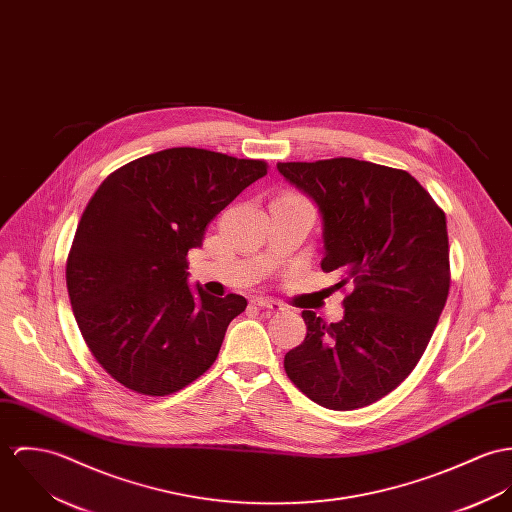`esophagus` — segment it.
I'll list each match as a JSON object with an SVG mask.
<instances>
[{
    "instance_id": "obj_1",
    "label": "esophagus",
    "mask_w": 512,
    "mask_h": 512,
    "mask_svg": "<svg viewBox=\"0 0 512 512\" xmlns=\"http://www.w3.org/2000/svg\"><path fill=\"white\" fill-rule=\"evenodd\" d=\"M253 304L259 306V308H267V310H271V312H281V310H284L283 302L273 300V298H265V296L253 298Z\"/></svg>"
}]
</instances>
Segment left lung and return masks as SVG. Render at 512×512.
<instances>
[{
    "instance_id": "8db88e82",
    "label": "left lung",
    "mask_w": 512,
    "mask_h": 512,
    "mask_svg": "<svg viewBox=\"0 0 512 512\" xmlns=\"http://www.w3.org/2000/svg\"><path fill=\"white\" fill-rule=\"evenodd\" d=\"M277 171L318 208L322 269L353 288L340 322L302 312L306 338L284 355L286 375L320 406H367L410 375L446 306V214L414 176L391 167L341 157Z\"/></svg>"
}]
</instances>
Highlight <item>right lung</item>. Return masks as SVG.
Instances as JSON below:
<instances>
[{
  "mask_svg": "<svg viewBox=\"0 0 512 512\" xmlns=\"http://www.w3.org/2000/svg\"><path fill=\"white\" fill-rule=\"evenodd\" d=\"M263 161L176 147L112 172L88 202L66 263L74 318L98 363L127 389L165 397L218 357L247 300L188 283L186 255Z\"/></svg>",
  "mask_w": 512,
  "mask_h": 512,
  "instance_id": "add662e5",
  "label": "right lung"
}]
</instances>
